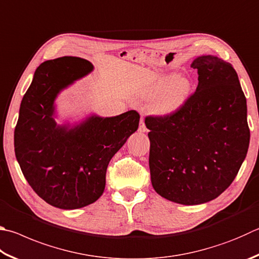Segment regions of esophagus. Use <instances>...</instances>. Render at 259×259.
Listing matches in <instances>:
<instances>
[{"instance_id":"esophagus-1","label":"esophagus","mask_w":259,"mask_h":259,"mask_svg":"<svg viewBox=\"0 0 259 259\" xmlns=\"http://www.w3.org/2000/svg\"><path fill=\"white\" fill-rule=\"evenodd\" d=\"M140 133H146V131H147V128H146V125H145V122H144V120L142 119L140 120V123H139V129H138Z\"/></svg>"}]
</instances>
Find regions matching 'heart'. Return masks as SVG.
<instances>
[{
	"label": "heart",
	"instance_id": "heart-1",
	"mask_svg": "<svg viewBox=\"0 0 259 259\" xmlns=\"http://www.w3.org/2000/svg\"><path fill=\"white\" fill-rule=\"evenodd\" d=\"M190 82L178 74H167L150 86L145 96L147 100H156L154 105L158 114H168L183 104L190 94Z\"/></svg>",
	"mask_w": 259,
	"mask_h": 259
}]
</instances>
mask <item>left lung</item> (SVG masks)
<instances>
[{
  "instance_id": "obj_1",
  "label": "left lung",
  "mask_w": 259,
  "mask_h": 259,
  "mask_svg": "<svg viewBox=\"0 0 259 259\" xmlns=\"http://www.w3.org/2000/svg\"><path fill=\"white\" fill-rule=\"evenodd\" d=\"M198 86L180 109L147 116L149 170L159 196L182 205H199L231 185L250 140L247 101L232 64L214 55L191 63Z\"/></svg>"
}]
</instances>
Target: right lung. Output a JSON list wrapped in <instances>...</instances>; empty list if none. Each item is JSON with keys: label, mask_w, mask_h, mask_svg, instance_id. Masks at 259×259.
Masks as SVG:
<instances>
[{"label": "right lung", "mask_w": 259, "mask_h": 259, "mask_svg": "<svg viewBox=\"0 0 259 259\" xmlns=\"http://www.w3.org/2000/svg\"><path fill=\"white\" fill-rule=\"evenodd\" d=\"M93 69L77 56L45 61L36 69L19 111L17 161L36 194L61 209L81 208L100 198L111 158L139 125L134 110L111 117L92 114L72 125L56 123V97Z\"/></svg>", "instance_id": "1"}]
</instances>
